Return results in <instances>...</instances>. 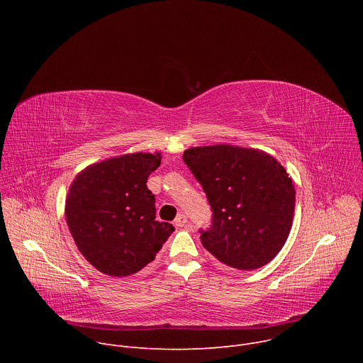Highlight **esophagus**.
Listing matches in <instances>:
<instances>
[{
	"label": "esophagus",
	"instance_id": "1",
	"mask_svg": "<svg viewBox=\"0 0 363 363\" xmlns=\"http://www.w3.org/2000/svg\"><path fill=\"white\" fill-rule=\"evenodd\" d=\"M174 223H175V225H177V227H184V225L188 223V218H186V216H185V214H182V213H181V214H178V216H177V218H175V221H174Z\"/></svg>",
	"mask_w": 363,
	"mask_h": 363
}]
</instances>
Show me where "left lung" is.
<instances>
[{"label": "left lung", "mask_w": 363, "mask_h": 363, "mask_svg": "<svg viewBox=\"0 0 363 363\" xmlns=\"http://www.w3.org/2000/svg\"><path fill=\"white\" fill-rule=\"evenodd\" d=\"M182 158L213 210L210 228L199 230L203 248L237 270L270 263L294 216L296 191L281 164L263 150L225 143L189 147Z\"/></svg>", "instance_id": "left-lung-1"}]
</instances>
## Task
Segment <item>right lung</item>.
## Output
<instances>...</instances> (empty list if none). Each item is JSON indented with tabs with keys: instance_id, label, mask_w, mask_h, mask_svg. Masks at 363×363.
Returning <instances> with one entry per match:
<instances>
[{
	"instance_id": "right-lung-1",
	"label": "right lung",
	"mask_w": 363,
	"mask_h": 363,
	"mask_svg": "<svg viewBox=\"0 0 363 363\" xmlns=\"http://www.w3.org/2000/svg\"><path fill=\"white\" fill-rule=\"evenodd\" d=\"M161 153H128L93 164L70 185L66 218L86 260L100 273L126 277L140 272L175 230L155 220L147 177Z\"/></svg>"
}]
</instances>
